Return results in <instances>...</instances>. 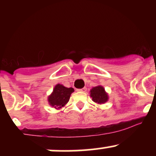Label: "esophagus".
Returning <instances> with one entry per match:
<instances>
[{"instance_id":"34e87169","label":"esophagus","mask_w":156,"mask_h":156,"mask_svg":"<svg viewBox=\"0 0 156 156\" xmlns=\"http://www.w3.org/2000/svg\"><path fill=\"white\" fill-rule=\"evenodd\" d=\"M77 91H78V92H86V91H87V88H86V87H83V88H82V89H77Z\"/></svg>"}]
</instances>
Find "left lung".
<instances>
[{"instance_id": "8db88e82", "label": "left lung", "mask_w": 156, "mask_h": 156, "mask_svg": "<svg viewBox=\"0 0 156 156\" xmlns=\"http://www.w3.org/2000/svg\"><path fill=\"white\" fill-rule=\"evenodd\" d=\"M91 98H92V101L95 103H104L108 101V94L105 92V89L101 86H98L92 88L90 91Z\"/></svg>"}]
</instances>
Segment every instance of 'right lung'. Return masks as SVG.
I'll list each match as a JSON object with an SVG mask.
<instances>
[{
    "instance_id": "add662e5",
    "label": "right lung",
    "mask_w": 156,
    "mask_h": 156,
    "mask_svg": "<svg viewBox=\"0 0 156 156\" xmlns=\"http://www.w3.org/2000/svg\"><path fill=\"white\" fill-rule=\"evenodd\" d=\"M74 92L73 88H67L61 84H57L53 92L48 98L50 105L55 108H60L67 104L71 94Z\"/></svg>"
}]
</instances>
